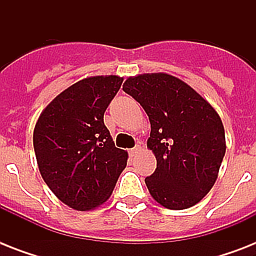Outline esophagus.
I'll use <instances>...</instances> for the list:
<instances>
[{
  "label": "esophagus",
  "instance_id": "obj_1",
  "mask_svg": "<svg viewBox=\"0 0 256 256\" xmlns=\"http://www.w3.org/2000/svg\"><path fill=\"white\" fill-rule=\"evenodd\" d=\"M140 146H136V148H132V150H128V154H130V156H134L136 152H140Z\"/></svg>",
  "mask_w": 256,
  "mask_h": 256
}]
</instances>
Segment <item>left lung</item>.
<instances>
[{"label": "left lung", "instance_id": "left-lung-1", "mask_svg": "<svg viewBox=\"0 0 256 256\" xmlns=\"http://www.w3.org/2000/svg\"><path fill=\"white\" fill-rule=\"evenodd\" d=\"M124 90L140 102L152 124L148 148L156 168L144 179L150 195L170 210L195 206L214 186L226 152L219 114L190 85L168 73L128 77Z\"/></svg>", "mask_w": 256, "mask_h": 256}]
</instances>
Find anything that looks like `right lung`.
Masks as SVG:
<instances>
[{"label": "right lung", "mask_w": 256, "mask_h": 256, "mask_svg": "<svg viewBox=\"0 0 256 256\" xmlns=\"http://www.w3.org/2000/svg\"><path fill=\"white\" fill-rule=\"evenodd\" d=\"M122 81L118 76L84 78L38 116L33 144L40 172L54 195L74 210L104 204L128 164V152L114 146L104 124Z\"/></svg>", "instance_id": "1"}]
</instances>
